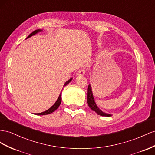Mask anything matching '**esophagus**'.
Instances as JSON below:
<instances>
[{
    "mask_svg": "<svg viewBox=\"0 0 155 155\" xmlns=\"http://www.w3.org/2000/svg\"><path fill=\"white\" fill-rule=\"evenodd\" d=\"M85 73H86V70L84 69H81L79 71H78L77 75H78V76H79V77H82V76H84V75Z\"/></svg>",
    "mask_w": 155,
    "mask_h": 155,
    "instance_id": "obj_1",
    "label": "esophagus"
}]
</instances>
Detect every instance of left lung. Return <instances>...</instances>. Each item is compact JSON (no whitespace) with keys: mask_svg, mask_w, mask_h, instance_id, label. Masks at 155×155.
I'll use <instances>...</instances> for the list:
<instances>
[{"mask_svg":"<svg viewBox=\"0 0 155 155\" xmlns=\"http://www.w3.org/2000/svg\"><path fill=\"white\" fill-rule=\"evenodd\" d=\"M87 104L93 111H95L98 115H100L101 116H107V117L111 116V115L108 114H106L102 112L98 107H97V105L94 101V97H93L90 85L88 86V87H87Z\"/></svg>","mask_w":155,"mask_h":155,"instance_id":"1","label":"left lung"}]
</instances>
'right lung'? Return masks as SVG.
I'll return each mask as SVG.
<instances>
[{
	"instance_id": "1",
	"label": "right lung",
	"mask_w": 155,
	"mask_h": 155,
	"mask_svg": "<svg viewBox=\"0 0 155 155\" xmlns=\"http://www.w3.org/2000/svg\"><path fill=\"white\" fill-rule=\"evenodd\" d=\"M40 31H41V30H36L34 31L33 32H32V33H31V34L29 35V36L27 37V38H29V37H30V36H33V35H34L35 34H36V33H38V32H40ZM71 79H72V78H71ZM71 79H69V80L68 81L66 82L65 83V84H64V87L66 85H67L68 84H69V82H70L71 81ZM61 92L60 93V95H59V97H58V99H57L56 102L54 103V105L52 106V107H51L49 109H48L47 110H46V111H45V112H41V113H38V114H36V115H38V116H41V115H47V114H49L53 112L54 111H55V110L59 107V106L60 105L61 102Z\"/></svg>"
}]
</instances>
